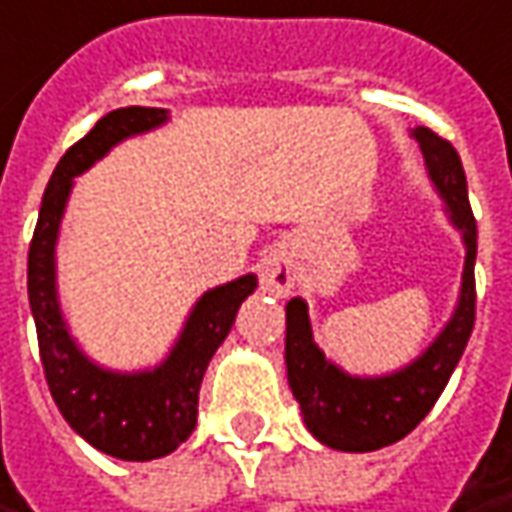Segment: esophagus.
I'll return each mask as SVG.
<instances>
[{
	"mask_svg": "<svg viewBox=\"0 0 512 512\" xmlns=\"http://www.w3.org/2000/svg\"><path fill=\"white\" fill-rule=\"evenodd\" d=\"M259 284L267 295H276V298L290 295L295 284V259L290 248H273L264 253L259 264Z\"/></svg>",
	"mask_w": 512,
	"mask_h": 512,
	"instance_id": "1",
	"label": "esophagus"
}]
</instances>
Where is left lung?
Returning a JSON list of instances; mask_svg holds the SVG:
<instances>
[{"instance_id":"obj_1","label":"left lung","mask_w":512,"mask_h":512,"mask_svg":"<svg viewBox=\"0 0 512 512\" xmlns=\"http://www.w3.org/2000/svg\"><path fill=\"white\" fill-rule=\"evenodd\" d=\"M429 178L446 203L449 220L463 234L465 267L460 301L446 329L421 357L387 376H351L312 340L309 309L301 298L287 303V379L298 398L303 424L323 446L337 451H376L407 438L424 421L463 357L477 315V220L468 203L463 161L451 142L429 128H415Z\"/></svg>"}]
</instances>
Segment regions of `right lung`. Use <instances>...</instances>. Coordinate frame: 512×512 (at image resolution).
<instances>
[{
  "instance_id": "1",
  "label": "right lung",
  "mask_w": 512,
  "mask_h": 512,
  "mask_svg": "<svg viewBox=\"0 0 512 512\" xmlns=\"http://www.w3.org/2000/svg\"><path fill=\"white\" fill-rule=\"evenodd\" d=\"M164 122V108H116L72 144L49 178L27 253V295L49 393L80 438L94 449L133 463L164 457L192 435L203 373L234 326L242 301L259 284L248 273L206 292L195 303L169 357L153 370H105L94 365L72 340L58 306L55 242L74 175L86 172L122 139L147 133Z\"/></svg>"
}]
</instances>
